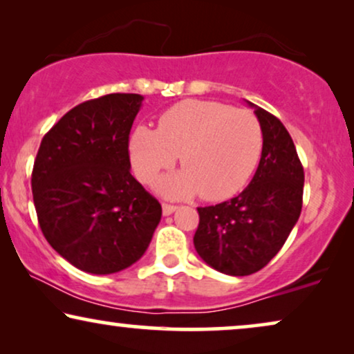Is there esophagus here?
Returning <instances> with one entry per match:
<instances>
[{
  "label": "esophagus",
  "mask_w": 354,
  "mask_h": 354,
  "mask_svg": "<svg viewBox=\"0 0 354 354\" xmlns=\"http://www.w3.org/2000/svg\"><path fill=\"white\" fill-rule=\"evenodd\" d=\"M177 209V206L174 205H167V203H162V214L164 216H171L174 211Z\"/></svg>",
  "instance_id": "esophagus-1"
}]
</instances>
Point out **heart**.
<instances>
[{"mask_svg": "<svg viewBox=\"0 0 354 354\" xmlns=\"http://www.w3.org/2000/svg\"><path fill=\"white\" fill-rule=\"evenodd\" d=\"M263 145V129L250 111L217 101L183 100L159 115L156 130H135L130 154L145 183L171 167L180 154L183 169L164 176L158 190L169 198L201 193L205 200L221 201L250 182Z\"/></svg>", "mask_w": 354, "mask_h": 354, "instance_id": "b5f03b06", "label": "heart"}]
</instances>
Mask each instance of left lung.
Masks as SVG:
<instances>
[{"label":"left lung","mask_w":354,"mask_h":354,"mask_svg":"<svg viewBox=\"0 0 354 354\" xmlns=\"http://www.w3.org/2000/svg\"><path fill=\"white\" fill-rule=\"evenodd\" d=\"M263 129V154L250 185L216 206L198 207L196 253L212 269L243 277L263 269L282 248L303 206L304 172L283 124L254 106Z\"/></svg>","instance_id":"1"}]
</instances>
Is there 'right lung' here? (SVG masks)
<instances>
[{
    "label": "right lung",
    "instance_id": "add662e5",
    "mask_svg": "<svg viewBox=\"0 0 354 354\" xmlns=\"http://www.w3.org/2000/svg\"><path fill=\"white\" fill-rule=\"evenodd\" d=\"M143 96L111 93L62 115L41 140L32 172L40 229L77 269L104 275L147 251L161 205L130 174L129 135Z\"/></svg>",
    "mask_w": 354,
    "mask_h": 354
}]
</instances>
